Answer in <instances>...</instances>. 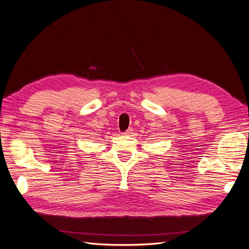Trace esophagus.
<instances>
[{"mask_svg":"<svg viewBox=\"0 0 249 249\" xmlns=\"http://www.w3.org/2000/svg\"><path fill=\"white\" fill-rule=\"evenodd\" d=\"M132 132H133L132 127H129V129H127V130H126V131H124V132H123L122 134H124V135H130Z\"/></svg>","mask_w":249,"mask_h":249,"instance_id":"1","label":"esophagus"}]
</instances>
